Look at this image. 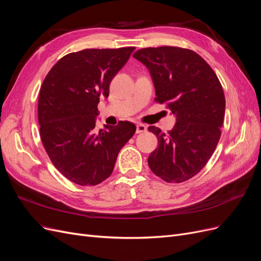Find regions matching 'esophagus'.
Returning a JSON list of instances; mask_svg holds the SVG:
<instances>
[{
    "instance_id": "esophagus-1",
    "label": "esophagus",
    "mask_w": 261,
    "mask_h": 261,
    "mask_svg": "<svg viewBox=\"0 0 261 261\" xmlns=\"http://www.w3.org/2000/svg\"><path fill=\"white\" fill-rule=\"evenodd\" d=\"M147 130V126L141 124V123H137L136 125V133L140 134V133H145Z\"/></svg>"
}]
</instances>
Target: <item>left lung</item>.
<instances>
[{
	"label": "left lung",
	"mask_w": 261,
	"mask_h": 261,
	"mask_svg": "<svg viewBox=\"0 0 261 261\" xmlns=\"http://www.w3.org/2000/svg\"><path fill=\"white\" fill-rule=\"evenodd\" d=\"M133 58L151 75L155 101L168 102L176 118L168 135L155 126L148 127L158 137L149 168L168 183L187 180L207 164L219 143L225 112L222 86L208 63L192 50L146 48Z\"/></svg>",
	"instance_id": "obj_1"
}]
</instances>
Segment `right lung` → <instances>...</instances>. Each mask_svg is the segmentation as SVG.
Masks as SVG:
<instances>
[{
    "mask_svg": "<svg viewBox=\"0 0 261 261\" xmlns=\"http://www.w3.org/2000/svg\"><path fill=\"white\" fill-rule=\"evenodd\" d=\"M135 48L86 49L65 55L44 78L39 93L38 121L54 167L75 184L98 185L112 174L117 154L136 126L121 121L96 129L100 97Z\"/></svg>",
    "mask_w": 261,
    "mask_h": 261,
    "instance_id": "1",
    "label": "right lung"
}]
</instances>
